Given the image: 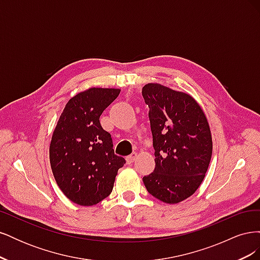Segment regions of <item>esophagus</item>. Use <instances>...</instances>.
Masks as SVG:
<instances>
[{
    "mask_svg": "<svg viewBox=\"0 0 260 260\" xmlns=\"http://www.w3.org/2000/svg\"><path fill=\"white\" fill-rule=\"evenodd\" d=\"M137 157H138V154H137L136 152H133L132 154H130L129 156H127V158H125V159H127V161H128L129 164H131V162H133V161H135V160L137 159Z\"/></svg>",
    "mask_w": 260,
    "mask_h": 260,
    "instance_id": "esophagus-1",
    "label": "esophagus"
}]
</instances>
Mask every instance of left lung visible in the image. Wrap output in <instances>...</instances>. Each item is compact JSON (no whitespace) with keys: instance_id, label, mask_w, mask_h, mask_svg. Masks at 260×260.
<instances>
[{"instance_id":"1","label":"left lung","mask_w":260,"mask_h":260,"mask_svg":"<svg viewBox=\"0 0 260 260\" xmlns=\"http://www.w3.org/2000/svg\"><path fill=\"white\" fill-rule=\"evenodd\" d=\"M148 105L155 169L143 177L149 194L177 204L198 190L208 169L212 141L207 118L190 94L158 83L143 86Z\"/></svg>"}]
</instances>
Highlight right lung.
Masks as SVG:
<instances>
[{
    "instance_id": "add662e5",
    "label": "right lung",
    "mask_w": 260,
    "mask_h": 260,
    "mask_svg": "<svg viewBox=\"0 0 260 260\" xmlns=\"http://www.w3.org/2000/svg\"><path fill=\"white\" fill-rule=\"evenodd\" d=\"M119 89L91 88L70 99L53 132L50 162L67 198L92 206L112 193L118 169L125 164L115 154L111 135L100 116L119 95Z\"/></svg>"
}]
</instances>
